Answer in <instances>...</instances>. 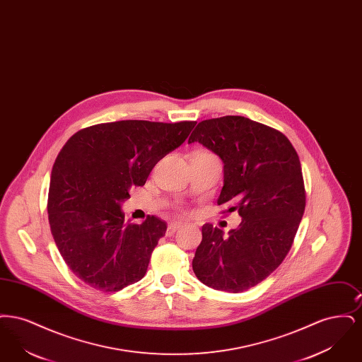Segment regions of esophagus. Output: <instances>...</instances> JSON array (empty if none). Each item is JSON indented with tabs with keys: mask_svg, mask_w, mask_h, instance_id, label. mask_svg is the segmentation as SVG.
<instances>
[{
	"mask_svg": "<svg viewBox=\"0 0 362 362\" xmlns=\"http://www.w3.org/2000/svg\"><path fill=\"white\" fill-rule=\"evenodd\" d=\"M182 223H179V221H175V223H171V224L168 225V228H167V236H171L175 230H177L180 226H182Z\"/></svg>",
	"mask_w": 362,
	"mask_h": 362,
	"instance_id": "esophagus-1",
	"label": "esophagus"
}]
</instances>
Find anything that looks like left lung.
<instances>
[{
  "label": "left lung",
  "mask_w": 362,
  "mask_h": 362,
  "mask_svg": "<svg viewBox=\"0 0 362 362\" xmlns=\"http://www.w3.org/2000/svg\"><path fill=\"white\" fill-rule=\"evenodd\" d=\"M192 142L223 160L217 204L241 217L228 235L211 224L202 226L192 270L216 291L244 292L270 276L292 247L305 209L300 158L281 132L236 115L198 123Z\"/></svg>",
  "instance_id": "8db88e82"
}]
</instances>
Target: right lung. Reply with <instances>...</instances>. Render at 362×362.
<instances>
[{
	"mask_svg": "<svg viewBox=\"0 0 362 362\" xmlns=\"http://www.w3.org/2000/svg\"><path fill=\"white\" fill-rule=\"evenodd\" d=\"M195 124H95L71 136L57 156L47 201L52 238L70 270L90 288L118 292L145 276L167 223L148 216L142 224H129L122 202Z\"/></svg>",
	"mask_w": 362,
	"mask_h": 362,
	"instance_id": "obj_1",
	"label": "right lung"
}]
</instances>
